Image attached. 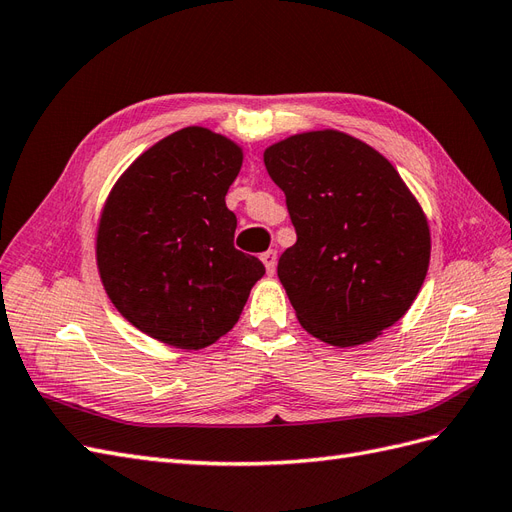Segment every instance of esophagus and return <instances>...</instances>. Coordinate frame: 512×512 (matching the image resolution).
Masks as SVG:
<instances>
[{"mask_svg":"<svg viewBox=\"0 0 512 512\" xmlns=\"http://www.w3.org/2000/svg\"><path fill=\"white\" fill-rule=\"evenodd\" d=\"M261 261H263V266H266V272L268 274H274V270H276V251H266V253H261Z\"/></svg>","mask_w":512,"mask_h":512,"instance_id":"1","label":"esophagus"}]
</instances>
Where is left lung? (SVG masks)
Instances as JSON below:
<instances>
[{
    "label": "left lung",
    "mask_w": 512,
    "mask_h": 512,
    "mask_svg": "<svg viewBox=\"0 0 512 512\" xmlns=\"http://www.w3.org/2000/svg\"><path fill=\"white\" fill-rule=\"evenodd\" d=\"M263 163L298 234L278 259V278L306 332L355 346L400 321L423 285L432 244L391 163L334 129L272 144Z\"/></svg>",
    "instance_id": "obj_1"
}]
</instances>
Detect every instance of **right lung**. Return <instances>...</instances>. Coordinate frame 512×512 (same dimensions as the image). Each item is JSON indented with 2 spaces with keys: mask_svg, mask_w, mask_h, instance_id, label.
<instances>
[{
  "mask_svg": "<svg viewBox=\"0 0 512 512\" xmlns=\"http://www.w3.org/2000/svg\"><path fill=\"white\" fill-rule=\"evenodd\" d=\"M242 168L232 140L185 127L148 148L114 185L97 229V268L121 315L178 349L236 325L263 263L234 246L225 195Z\"/></svg>",
  "mask_w": 512,
  "mask_h": 512,
  "instance_id": "1",
  "label": "right lung"
}]
</instances>
